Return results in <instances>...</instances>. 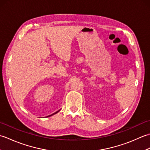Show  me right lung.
<instances>
[{"mask_svg":"<svg viewBox=\"0 0 150 150\" xmlns=\"http://www.w3.org/2000/svg\"><path fill=\"white\" fill-rule=\"evenodd\" d=\"M59 111H60V110H59ZM59 111H57V112H55V113H53V114H52V115H50V116H52V115H54V114H56V113H58V112H59Z\"/></svg>","mask_w":150,"mask_h":150,"instance_id":"1","label":"right lung"}]
</instances>
